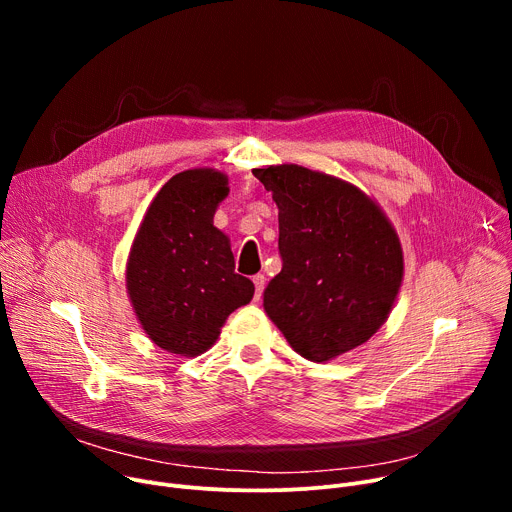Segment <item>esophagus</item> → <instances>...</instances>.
I'll list each match as a JSON object with an SVG mask.
<instances>
[{
  "label": "esophagus",
  "instance_id": "1",
  "mask_svg": "<svg viewBox=\"0 0 512 512\" xmlns=\"http://www.w3.org/2000/svg\"><path fill=\"white\" fill-rule=\"evenodd\" d=\"M253 284H255V299L259 301V299H261V292H263V288H265V276H263V274L253 276Z\"/></svg>",
  "mask_w": 512,
  "mask_h": 512
}]
</instances>
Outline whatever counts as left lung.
Listing matches in <instances>:
<instances>
[{
	"instance_id": "obj_1",
	"label": "left lung",
	"mask_w": 512,
	"mask_h": 512,
	"mask_svg": "<svg viewBox=\"0 0 512 512\" xmlns=\"http://www.w3.org/2000/svg\"><path fill=\"white\" fill-rule=\"evenodd\" d=\"M255 178L278 205L282 272L263 309L313 363L367 342L394 309L405 276L400 238L380 203L353 182L297 164L261 166Z\"/></svg>"
}]
</instances>
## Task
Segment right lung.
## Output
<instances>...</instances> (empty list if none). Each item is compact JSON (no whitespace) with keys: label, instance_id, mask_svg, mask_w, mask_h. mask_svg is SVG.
I'll return each mask as SVG.
<instances>
[{"label":"right lung","instance_id":"obj_1","mask_svg":"<svg viewBox=\"0 0 512 512\" xmlns=\"http://www.w3.org/2000/svg\"><path fill=\"white\" fill-rule=\"evenodd\" d=\"M228 176L193 168L172 176L149 203L126 259V292L147 338L178 357H199L255 286L234 274L230 238L213 226Z\"/></svg>","mask_w":512,"mask_h":512}]
</instances>
